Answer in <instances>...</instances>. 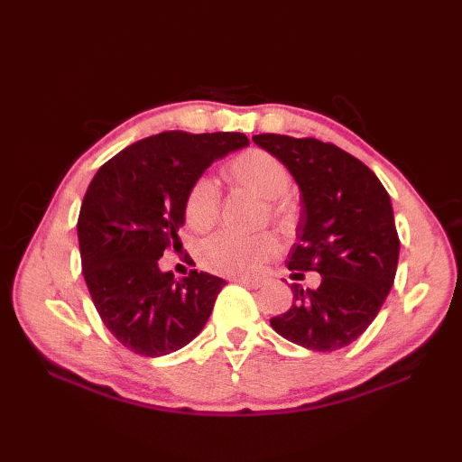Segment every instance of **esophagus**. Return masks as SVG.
<instances>
[{"label":"esophagus","instance_id":"esophagus-1","mask_svg":"<svg viewBox=\"0 0 462 462\" xmlns=\"http://www.w3.org/2000/svg\"><path fill=\"white\" fill-rule=\"evenodd\" d=\"M234 282L236 283H240V286H246V288H252V290H256V288H260L262 286V280H258V278H234Z\"/></svg>","mask_w":462,"mask_h":462}]
</instances>
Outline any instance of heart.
Segmentation results:
<instances>
[{
	"label": "heart",
	"mask_w": 462,
	"mask_h": 462,
	"mask_svg": "<svg viewBox=\"0 0 462 462\" xmlns=\"http://www.w3.org/2000/svg\"><path fill=\"white\" fill-rule=\"evenodd\" d=\"M228 174L244 189L256 192L260 199L270 200V212L282 226H290L291 212L286 199L291 176L288 166L276 156L262 151L248 149L234 156L228 164ZM220 192L208 176L194 180L184 200V218L192 230H208L218 218ZM280 252V242L272 232L242 236L236 232H218L202 244L200 262L210 272L222 276H252L263 263Z\"/></svg>",
	"instance_id": "obj_1"
}]
</instances>
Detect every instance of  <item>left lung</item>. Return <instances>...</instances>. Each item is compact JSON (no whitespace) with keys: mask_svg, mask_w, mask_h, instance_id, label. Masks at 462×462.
Listing matches in <instances>:
<instances>
[{"mask_svg":"<svg viewBox=\"0 0 462 462\" xmlns=\"http://www.w3.org/2000/svg\"><path fill=\"white\" fill-rule=\"evenodd\" d=\"M252 141L288 166L301 192L288 268L321 276L316 290L291 283V308L272 318V328L311 351L346 347L377 318L395 280L399 236L389 194L369 166L331 143L270 133Z\"/></svg>","mask_w":462,"mask_h":462,"instance_id":"8db88e82","label":"left lung"}]
</instances>
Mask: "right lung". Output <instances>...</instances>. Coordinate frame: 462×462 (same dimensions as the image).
<instances>
[{"label": "right lung", "mask_w": 462, "mask_h": 462, "mask_svg": "<svg viewBox=\"0 0 462 462\" xmlns=\"http://www.w3.org/2000/svg\"><path fill=\"white\" fill-rule=\"evenodd\" d=\"M248 144L242 133L166 131L126 146L93 176L77 222L83 276L106 329L126 349L169 356L208 321L226 282L196 270L176 280L159 260L180 244L194 180Z\"/></svg>", "instance_id": "obj_1"}]
</instances>
